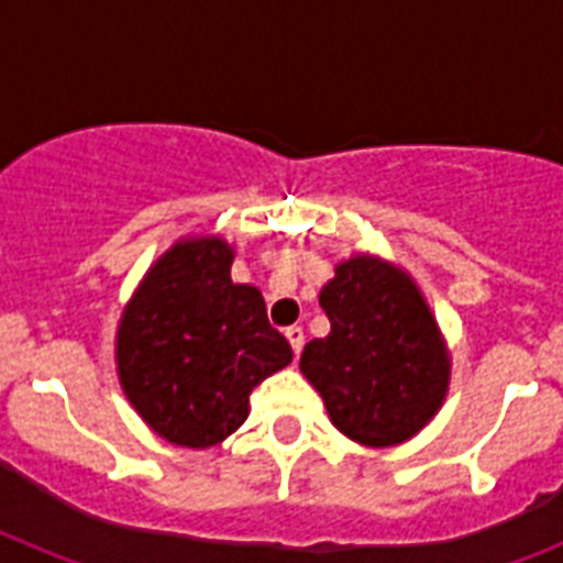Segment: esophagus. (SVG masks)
<instances>
[{"mask_svg": "<svg viewBox=\"0 0 563 563\" xmlns=\"http://www.w3.org/2000/svg\"><path fill=\"white\" fill-rule=\"evenodd\" d=\"M286 339H289L291 344V353L298 356L300 347H303V330H300V327H289V330H286Z\"/></svg>", "mask_w": 563, "mask_h": 563, "instance_id": "1", "label": "esophagus"}]
</instances>
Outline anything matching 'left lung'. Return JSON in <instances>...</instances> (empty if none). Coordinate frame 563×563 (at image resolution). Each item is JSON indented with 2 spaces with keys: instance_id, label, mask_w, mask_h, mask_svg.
<instances>
[{
  "instance_id": "obj_1",
  "label": "left lung",
  "mask_w": 563,
  "mask_h": 563,
  "mask_svg": "<svg viewBox=\"0 0 563 563\" xmlns=\"http://www.w3.org/2000/svg\"><path fill=\"white\" fill-rule=\"evenodd\" d=\"M318 303L330 335L300 353L333 427L362 446H397L435 418L453 360L423 291L402 265L376 254L335 263Z\"/></svg>"
}]
</instances>
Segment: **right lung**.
Wrapping results in <instances>:
<instances>
[{"label":"right lung","instance_id":"1","mask_svg":"<svg viewBox=\"0 0 563 563\" xmlns=\"http://www.w3.org/2000/svg\"><path fill=\"white\" fill-rule=\"evenodd\" d=\"M233 245L216 233L163 251L117 324V376L154 435L207 450L245 423L251 391L291 362L256 286L230 280Z\"/></svg>","mask_w":563,"mask_h":563}]
</instances>
